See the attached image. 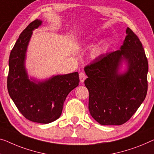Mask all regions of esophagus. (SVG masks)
I'll list each match as a JSON object with an SVG mask.
<instances>
[{
    "mask_svg": "<svg viewBox=\"0 0 154 154\" xmlns=\"http://www.w3.org/2000/svg\"><path fill=\"white\" fill-rule=\"evenodd\" d=\"M86 79V75L84 74V72H81L79 74V79H80V82L81 83H83L84 82V80Z\"/></svg>",
    "mask_w": 154,
    "mask_h": 154,
    "instance_id": "esophagus-1",
    "label": "esophagus"
}]
</instances>
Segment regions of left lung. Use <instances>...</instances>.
I'll return each mask as SVG.
<instances>
[{"mask_svg": "<svg viewBox=\"0 0 154 154\" xmlns=\"http://www.w3.org/2000/svg\"><path fill=\"white\" fill-rule=\"evenodd\" d=\"M120 50L102 54L84 68L88 109L102 125H121L143 102L147 93L148 61L143 45L129 27ZM123 63L126 69L121 70Z\"/></svg>", "mask_w": 154, "mask_h": 154, "instance_id": "left-lung-1", "label": "left lung"}]
</instances>
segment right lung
<instances>
[{"label": "right lung", "mask_w": 154, "mask_h": 154, "mask_svg": "<svg viewBox=\"0 0 154 154\" xmlns=\"http://www.w3.org/2000/svg\"><path fill=\"white\" fill-rule=\"evenodd\" d=\"M42 24L36 19L20 34L9 59L8 90L18 111L27 120L48 124L61 116L70 92L79 85L77 72L53 75L45 80L29 77L26 68L27 46L32 32Z\"/></svg>", "instance_id": "add662e5"}]
</instances>
